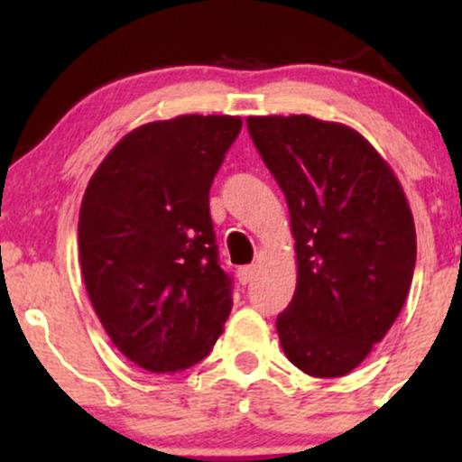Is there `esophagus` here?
Listing matches in <instances>:
<instances>
[{"label": "esophagus", "instance_id": "34e87169", "mask_svg": "<svg viewBox=\"0 0 462 462\" xmlns=\"http://www.w3.org/2000/svg\"><path fill=\"white\" fill-rule=\"evenodd\" d=\"M254 275H256V267H254V264H247V267H241L236 272V278H238V282H241V284L252 282Z\"/></svg>", "mask_w": 462, "mask_h": 462}]
</instances>
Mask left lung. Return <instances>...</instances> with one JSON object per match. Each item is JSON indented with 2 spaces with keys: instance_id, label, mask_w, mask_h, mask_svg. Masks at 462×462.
<instances>
[{
  "instance_id": "left-lung-1",
  "label": "left lung",
  "mask_w": 462,
  "mask_h": 462,
  "mask_svg": "<svg viewBox=\"0 0 462 462\" xmlns=\"http://www.w3.org/2000/svg\"><path fill=\"white\" fill-rule=\"evenodd\" d=\"M282 189L298 284L280 312L286 358L315 378L354 371L393 326L417 258L411 206L391 164L360 132L310 115L247 116Z\"/></svg>"
}]
</instances>
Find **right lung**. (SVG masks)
I'll list each match as a JSON object with an SVG mask.
<instances>
[{
    "instance_id": "obj_1",
    "label": "right lung",
    "mask_w": 462,
    "mask_h": 462,
    "mask_svg": "<svg viewBox=\"0 0 462 462\" xmlns=\"http://www.w3.org/2000/svg\"><path fill=\"white\" fill-rule=\"evenodd\" d=\"M241 116L180 115L124 136L79 206V272L125 358L176 374L206 358L232 310L208 193Z\"/></svg>"
}]
</instances>
